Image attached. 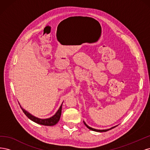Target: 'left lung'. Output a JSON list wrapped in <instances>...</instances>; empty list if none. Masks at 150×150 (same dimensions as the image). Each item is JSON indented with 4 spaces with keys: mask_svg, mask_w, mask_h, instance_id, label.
<instances>
[{
    "mask_svg": "<svg viewBox=\"0 0 150 150\" xmlns=\"http://www.w3.org/2000/svg\"><path fill=\"white\" fill-rule=\"evenodd\" d=\"M83 122H84V124L86 125V126L87 127V128H88V129H91V130H92V131H97V132H106V131L110 130V129H112V128H115V127L116 126H113V127H112V128H110V129H94V128H91V127H89V126H88L86 124V122H85L84 121H83Z\"/></svg>",
    "mask_w": 150,
    "mask_h": 150,
    "instance_id": "left-lung-1",
    "label": "left lung"
}]
</instances>
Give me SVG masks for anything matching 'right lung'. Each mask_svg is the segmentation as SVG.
Masks as SVG:
<instances>
[{"label": "right lung", "mask_w": 150, "mask_h": 150, "mask_svg": "<svg viewBox=\"0 0 150 150\" xmlns=\"http://www.w3.org/2000/svg\"><path fill=\"white\" fill-rule=\"evenodd\" d=\"M62 103L61 104V106H60L59 109L58 111L56 112L55 115L52 116V117H49V118H47V119L38 118V117H36L32 115H30L29 112L26 111L25 110H24L23 108H21V109H22V111L24 112V114L26 115L27 117H28V118H29L33 121L36 122V123L44 125V126H53V125H56L58 122V121L60 120L61 115V111H62Z\"/></svg>", "instance_id": "right-lung-1"}]
</instances>
